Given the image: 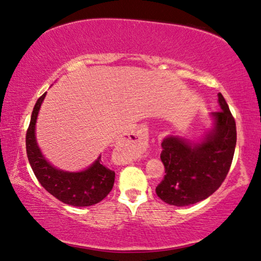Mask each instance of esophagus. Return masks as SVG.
Returning a JSON list of instances; mask_svg holds the SVG:
<instances>
[{
    "mask_svg": "<svg viewBox=\"0 0 261 261\" xmlns=\"http://www.w3.org/2000/svg\"><path fill=\"white\" fill-rule=\"evenodd\" d=\"M124 139H125L126 142L134 143L139 151H144L147 146L146 136L139 130H132L130 132H127Z\"/></svg>",
    "mask_w": 261,
    "mask_h": 261,
    "instance_id": "34e87169",
    "label": "esophagus"
}]
</instances>
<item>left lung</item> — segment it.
I'll return each instance as SVG.
<instances>
[{
    "label": "left lung",
    "mask_w": 261,
    "mask_h": 261,
    "mask_svg": "<svg viewBox=\"0 0 261 261\" xmlns=\"http://www.w3.org/2000/svg\"><path fill=\"white\" fill-rule=\"evenodd\" d=\"M220 110L213 112L215 129L200 144L168 137L162 143L165 176L155 193L166 204L188 206L215 193L230 171L237 143L236 120L224 96L218 93Z\"/></svg>",
    "instance_id": "8db88e82"
}]
</instances>
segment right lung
I'll return each mask as SVG.
<instances>
[{
  "instance_id": "1",
  "label": "right lung",
  "mask_w": 261,
  "mask_h": 261,
  "mask_svg": "<svg viewBox=\"0 0 261 261\" xmlns=\"http://www.w3.org/2000/svg\"><path fill=\"white\" fill-rule=\"evenodd\" d=\"M44 97L45 93L35 104L25 136L27 155L35 176L46 191L62 203L71 206L99 203L111 191L115 182V171L104 166L100 157L82 172H64L50 165L38 149L35 139V124Z\"/></svg>"
}]
</instances>
